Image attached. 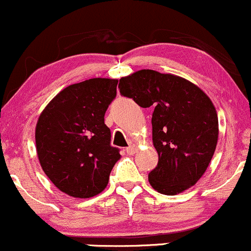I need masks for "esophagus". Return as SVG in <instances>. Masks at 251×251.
I'll return each instance as SVG.
<instances>
[{"instance_id":"esophagus-1","label":"esophagus","mask_w":251,"mask_h":251,"mask_svg":"<svg viewBox=\"0 0 251 251\" xmlns=\"http://www.w3.org/2000/svg\"><path fill=\"white\" fill-rule=\"evenodd\" d=\"M126 152L131 156V154H134L136 152V146H135V145H130V146H129V147H126Z\"/></svg>"}]
</instances>
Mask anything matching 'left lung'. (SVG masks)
I'll use <instances>...</instances> for the list:
<instances>
[{
  "instance_id": "8db88e82",
  "label": "left lung",
  "mask_w": 251,
  "mask_h": 251,
  "mask_svg": "<svg viewBox=\"0 0 251 251\" xmlns=\"http://www.w3.org/2000/svg\"><path fill=\"white\" fill-rule=\"evenodd\" d=\"M118 88L139 106H154L152 140L158 164L149 173L150 185L168 196L195 185L218 144V113L208 95L187 79L153 70L122 77Z\"/></svg>"
}]
</instances>
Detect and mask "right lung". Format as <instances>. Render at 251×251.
I'll return each instance as SVG.
<instances>
[{"label": "right lung", "mask_w": 251, "mask_h": 251, "mask_svg": "<svg viewBox=\"0 0 251 251\" xmlns=\"http://www.w3.org/2000/svg\"><path fill=\"white\" fill-rule=\"evenodd\" d=\"M117 79L92 78L61 90L36 126V150L43 172L66 195L90 198L106 187L120 149L111 146L105 112Z\"/></svg>", "instance_id": "add662e5"}]
</instances>
